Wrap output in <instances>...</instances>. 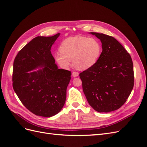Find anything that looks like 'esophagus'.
I'll return each mask as SVG.
<instances>
[{
	"instance_id": "34e87169",
	"label": "esophagus",
	"mask_w": 147,
	"mask_h": 147,
	"mask_svg": "<svg viewBox=\"0 0 147 147\" xmlns=\"http://www.w3.org/2000/svg\"><path fill=\"white\" fill-rule=\"evenodd\" d=\"M78 75H79V74H78V72H72V76H73L74 77H78Z\"/></svg>"
}]
</instances>
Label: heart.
I'll list each match as a JSON object with an SVG mask.
<instances>
[{
    "mask_svg": "<svg viewBox=\"0 0 147 147\" xmlns=\"http://www.w3.org/2000/svg\"><path fill=\"white\" fill-rule=\"evenodd\" d=\"M102 52L100 42L95 38L76 36L65 39L60 46V51L55 54L57 63L67 69L73 59L78 69L86 70L99 60Z\"/></svg>",
    "mask_w": 147,
    "mask_h": 147,
    "instance_id": "obj_1",
    "label": "heart"
}]
</instances>
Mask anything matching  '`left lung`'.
<instances>
[{
    "instance_id": "8db88e82",
    "label": "left lung",
    "mask_w": 147,
    "mask_h": 147,
    "mask_svg": "<svg viewBox=\"0 0 147 147\" xmlns=\"http://www.w3.org/2000/svg\"><path fill=\"white\" fill-rule=\"evenodd\" d=\"M102 43L97 63L80 74L86 99L98 112H110L125 103L134 87L133 63L130 55L114 37L90 32Z\"/></svg>"
}]
</instances>
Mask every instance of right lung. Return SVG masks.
Masks as SVG:
<instances>
[{"instance_id":"1","label":"right lung","mask_w":147,"mask_h":147,"mask_svg":"<svg viewBox=\"0 0 147 147\" xmlns=\"http://www.w3.org/2000/svg\"><path fill=\"white\" fill-rule=\"evenodd\" d=\"M59 35L33 38L18 52L13 63V90L25 107L38 116H54L65 102L71 72L57 68L50 51ZM38 67L42 69L29 72Z\"/></svg>"}]
</instances>
